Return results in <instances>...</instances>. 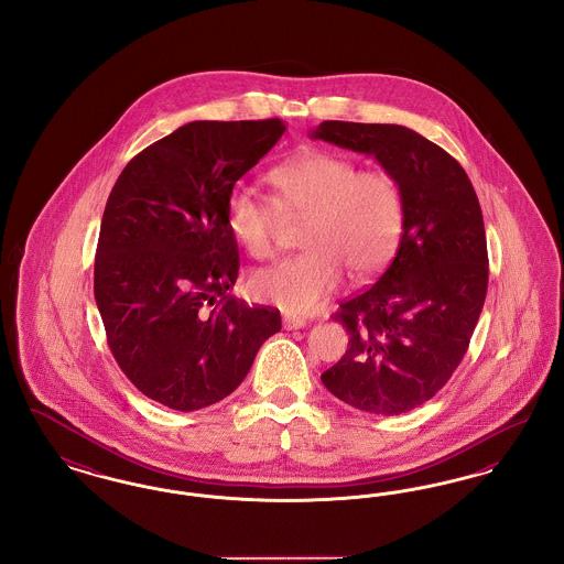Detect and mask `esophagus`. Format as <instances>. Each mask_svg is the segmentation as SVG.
<instances>
[{
    "label": "esophagus",
    "mask_w": 564,
    "mask_h": 564,
    "mask_svg": "<svg viewBox=\"0 0 564 564\" xmlns=\"http://www.w3.org/2000/svg\"><path fill=\"white\" fill-rule=\"evenodd\" d=\"M304 325H306V319H300V317H292V315L283 317V327H285V329H300V327H304Z\"/></svg>",
    "instance_id": "obj_1"
}]
</instances>
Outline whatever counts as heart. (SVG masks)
I'll return each instance as SVG.
<instances>
[{"label": "heart", "mask_w": 564, "mask_h": 564, "mask_svg": "<svg viewBox=\"0 0 564 564\" xmlns=\"http://www.w3.org/2000/svg\"><path fill=\"white\" fill-rule=\"evenodd\" d=\"M279 209L247 186H235L226 203V226L256 260L279 251L285 217L302 221V256L251 279V292L290 315H308L334 294L345 272L366 281L384 269L402 241L405 196L387 169H361L349 156L311 150L270 171Z\"/></svg>", "instance_id": "heart-1"}]
</instances>
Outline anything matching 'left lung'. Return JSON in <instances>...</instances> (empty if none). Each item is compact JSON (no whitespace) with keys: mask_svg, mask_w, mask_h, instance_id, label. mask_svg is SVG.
<instances>
[{"mask_svg":"<svg viewBox=\"0 0 564 564\" xmlns=\"http://www.w3.org/2000/svg\"><path fill=\"white\" fill-rule=\"evenodd\" d=\"M311 137L375 156L402 184L400 249L375 285L340 302L332 319L349 349L322 375L338 400L398 416L431 400L467 352L488 288L482 209L463 166L412 129L325 120Z\"/></svg>","mask_w":564,"mask_h":564,"instance_id":"1","label":"left lung"}]
</instances>
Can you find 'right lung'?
<instances>
[{"mask_svg": "<svg viewBox=\"0 0 564 564\" xmlns=\"http://www.w3.org/2000/svg\"><path fill=\"white\" fill-rule=\"evenodd\" d=\"M283 133L279 118L188 122L139 152L109 192L97 308L120 370L166 408L192 412L228 398L281 329L276 308L228 295L239 247L226 203Z\"/></svg>", "mask_w": 564, "mask_h": 564, "instance_id": "obj_1", "label": "right lung"}]
</instances>
